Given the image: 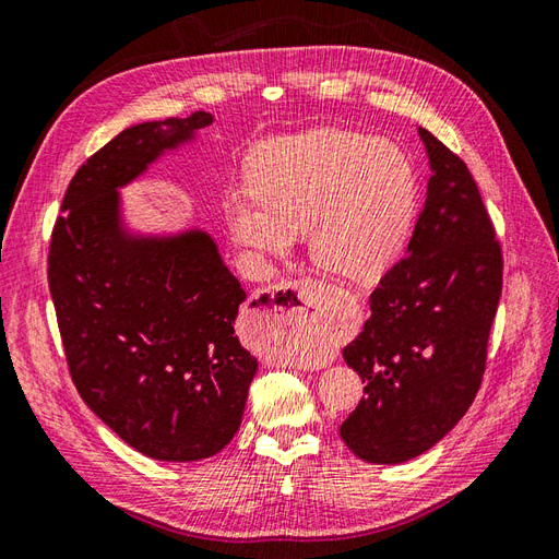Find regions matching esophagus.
<instances>
[{"mask_svg": "<svg viewBox=\"0 0 559 559\" xmlns=\"http://www.w3.org/2000/svg\"><path fill=\"white\" fill-rule=\"evenodd\" d=\"M317 289H319V284L312 282V280H300V282L292 284V292L289 294H294L298 298V306L292 308V306H286V302H284V308H280V310H284L286 333L298 335L300 331L308 329V317H310L308 308L312 306ZM275 310H277V306H275Z\"/></svg>", "mask_w": 559, "mask_h": 559, "instance_id": "34e87169", "label": "esophagus"}]
</instances>
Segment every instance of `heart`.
<instances>
[{
	"mask_svg": "<svg viewBox=\"0 0 559 559\" xmlns=\"http://www.w3.org/2000/svg\"><path fill=\"white\" fill-rule=\"evenodd\" d=\"M253 195L226 200L233 238L282 257L310 233L317 267L370 284L408 235L417 177L403 151L345 130H312L270 142L249 163Z\"/></svg>",
	"mask_w": 559,
	"mask_h": 559,
	"instance_id": "1",
	"label": "heart"
}]
</instances>
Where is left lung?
I'll return each instance as SVG.
<instances>
[{
	"label": "left lung",
	"instance_id": "obj_1",
	"mask_svg": "<svg viewBox=\"0 0 559 559\" xmlns=\"http://www.w3.org/2000/svg\"><path fill=\"white\" fill-rule=\"evenodd\" d=\"M419 138L431 163L425 210L343 349L366 386L341 438L370 464L427 452L471 408L503 284L501 245L466 163L429 130Z\"/></svg>",
	"mask_w": 559,
	"mask_h": 559
}]
</instances>
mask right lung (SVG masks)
<instances>
[{
  "mask_svg": "<svg viewBox=\"0 0 559 559\" xmlns=\"http://www.w3.org/2000/svg\"><path fill=\"white\" fill-rule=\"evenodd\" d=\"M212 114L132 126L83 163L48 247L67 366L76 392L138 452L195 462L240 429L257 359L235 319L247 294L205 230L140 238L121 224L118 189Z\"/></svg>",
  "mask_w": 559,
  "mask_h": 559,
  "instance_id": "right-lung-1",
  "label": "right lung"
}]
</instances>
